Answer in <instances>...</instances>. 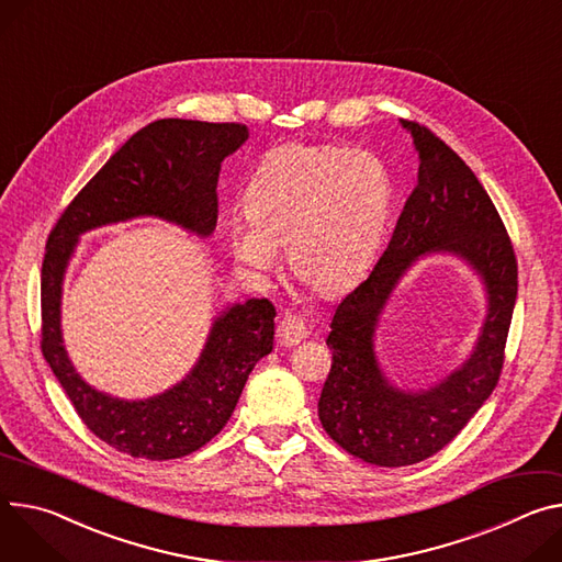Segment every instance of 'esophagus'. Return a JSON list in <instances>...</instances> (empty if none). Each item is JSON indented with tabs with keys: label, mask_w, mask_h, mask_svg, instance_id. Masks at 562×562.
I'll return each instance as SVG.
<instances>
[{
	"label": "esophagus",
	"mask_w": 562,
	"mask_h": 562,
	"mask_svg": "<svg viewBox=\"0 0 562 562\" xmlns=\"http://www.w3.org/2000/svg\"><path fill=\"white\" fill-rule=\"evenodd\" d=\"M307 334H310L307 325H304V321L297 314L284 312L276 329V340L280 347H291V345H297L302 338H307Z\"/></svg>",
	"instance_id": "esophagus-1"
}]
</instances>
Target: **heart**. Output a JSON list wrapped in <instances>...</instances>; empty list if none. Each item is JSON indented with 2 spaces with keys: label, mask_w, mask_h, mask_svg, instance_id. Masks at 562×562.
Returning <instances> with one entry per match:
<instances>
[{
  "label": "heart",
  "mask_w": 562,
  "mask_h": 562,
  "mask_svg": "<svg viewBox=\"0 0 562 562\" xmlns=\"http://www.w3.org/2000/svg\"><path fill=\"white\" fill-rule=\"evenodd\" d=\"M244 206L246 215L228 222L235 258L271 273L289 246L293 276L329 295L372 267L390 226L394 186L370 149L284 143L255 164Z\"/></svg>",
  "instance_id": "b5f03b06"
}]
</instances>
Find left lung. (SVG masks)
<instances>
[{
  "label": "left lung",
  "instance_id": "obj_1",
  "mask_svg": "<svg viewBox=\"0 0 562 562\" xmlns=\"http://www.w3.org/2000/svg\"><path fill=\"white\" fill-rule=\"evenodd\" d=\"M401 123L419 151V181L376 267L336 307L327 336L331 370L318 401L321 424L342 450L387 469L432 457L484 405L504 368L518 295L514 244L484 186L426 125ZM435 249L459 254L483 276L490 314L476 351L462 369L430 391L401 393L384 381L371 338L397 278Z\"/></svg>",
  "mask_w": 562,
  "mask_h": 562
}]
</instances>
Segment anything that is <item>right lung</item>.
I'll return each mask as SVG.
<instances>
[{
  "mask_svg": "<svg viewBox=\"0 0 562 562\" xmlns=\"http://www.w3.org/2000/svg\"><path fill=\"white\" fill-rule=\"evenodd\" d=\"M246 138L241 123H149L91 177L48 233L40 347L82 424L119 452L166 462L206 446L231 419L255 363L271 353L276 307L267 297L235 304L215 321L199 363L179 385L145 401L112 398L76 374L63 347V276L78 235L138 215L211 235L222 161Z\"/></svg>",
  "mask_w": 562,
  "mask_h": 562,
  "instance_id": "right-lung-1",
  "label": "right lung"
}]
</instances>
